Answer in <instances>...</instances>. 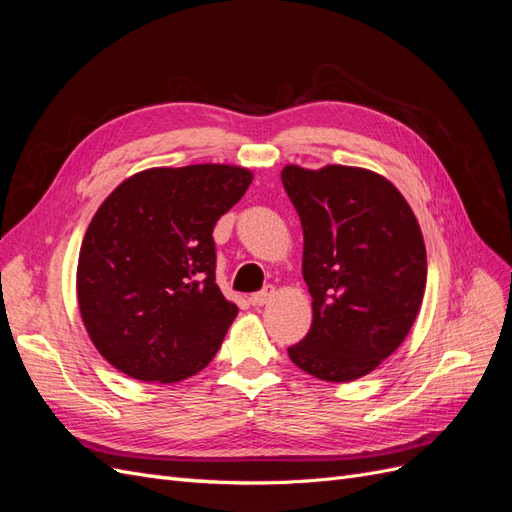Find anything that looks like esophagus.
Returning <instances> with one entry per match:
<instances>
[{"label": "esophagus", "instance_id": "obj_1", "mask_svg": "<svg viewBox=\"0 0 512 512\" xmlns=\"http://www.w3.org/2000/svg\"><path fill=\"white\" fill-rule=\"evenodd\" d=\"M273 297H275V288H273V286H267V288H262L260 292L252 294V303H254V305H267Z\"/></svg>", "mask_w": 512, "mask_h": 512}]
</instances>
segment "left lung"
<instances>
[{
    "label": "left lung",
    "instance_id": "1",
    "mask_svg": "<svg viewBox=\"0 0 512 512\" xmlns=\"http://www.w3.org/2000/svg\"><path fill=\"white\" fill-rule=\"evenodd\" d=\"M282 183L303 226V280L314 312L312 329L288 356L320 380L352 382L401 346L421 309V226L374 170L288 164Z\"/></svg>",
    "mask_w": 512,
    "mask_h": 512
}]
</instances>
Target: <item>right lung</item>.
I'll list each match as a JSON object with an SVG mask.
<instances>
[{
	"label": "right lung",
	"instance_id": "obj_1",
	"mask_svg": "<svg viewBox=\"0 0 512 512\" xmlns=\"http://www.w3.org/2000/svg\"><path fill=\"white\" fill-rule=\"evenodd\" d=\"M252 179L230 164L147 168L100 205L81 245L76 297L115 369L173 384L211 363L239 314L215 284L213 226Z\"/></svg>",
	"mask_w": 512,
	"mask_h": 512
}]
</instances>
